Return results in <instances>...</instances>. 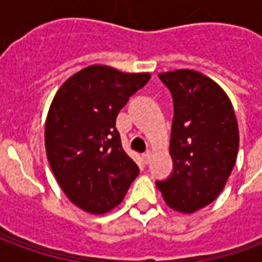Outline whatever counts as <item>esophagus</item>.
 I'll list each match as a JSON object with an SVG mask.
<instances>
[{"label": "esophagus", "mask_w": 262, "mask_h": 262, "mask_svg": "<svg viewBox=\"0 0 262 262\" xmlns=\"http://www.w3.org/2000/svg\"><path fill=\"white\" fill-rule=\"evenodd\" d=\"M150 159H151V153H150V151H146V153L143 155V160H144V163H148V162H150Z\"/></svg>", "instance_id": "obj_1"}]
</instances>
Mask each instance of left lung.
I'll list each match as a JSON object with an SVG mask.
<instances>
[{
	"instance_id": "8db88e82",
	"label": "left lung",
	"mask_w": 262,
	"mask_h": 262,
	"mask_svg": "<svg viewBox=\"0 0 262 262\" xmlns=\"http://www.w3.org/2000/svg\"><path fill=\"white\" fill-rule=\"evenodd\" d=\"M173 99L169 153L173 170L157 181L166 204L194 213L216 200L235 166L239 129L230 99L211 78L194 70L159 74Z\"/></svg>"
}]
</instances>
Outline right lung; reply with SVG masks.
<instances>
[{"label":"right lung","mask_w":262,"mask_h":262,"mask_svg":"<svg viewBox=\"0 0 262 262\" xmlns=\"http://www.w3.org/2000/svg\"><path fill=\"white\" fill-rule=\"evenodd\" d=\"M148 73L90 66L71 76L51 103L45 147L51 169L71 203L105 214L124 200L140 169L126 155L116 116L147 84Z\"/></svg>","instance_id":"right-lung-1"}]
</instances>
